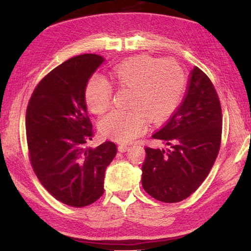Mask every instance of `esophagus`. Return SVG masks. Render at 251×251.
<instances>
[{"label": "esophagus", "mask_w": 251, "mask_h": 251, "mask_svg": "<svg viewBox=\"0 0 251 251\" xmlns=\"http://www.w3.org/2000/svg\"><path fill=\"white\" fill-rule=\"evenodd\" d=\"M127 150H128V146H127V145H120L119 146V151L120 152H125Z\"/></svg>", "instance_id": "esophagus-1"}]
</instances>
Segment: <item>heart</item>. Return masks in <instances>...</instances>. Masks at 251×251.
Masks as SVG:
<instances>
[{
	"instance_id": "1",
	"label": "heart",
	"mask_w": 251,
	"mask_h": 251,
	"mask_svg": "<svg viewBox=\"0 0 251 251\" xmlns=\"http://www.w3.org/2000/svg\"><path fill=\"white\" fill-rule=\"evenodd\" d=\"M122 88L131 89L128 110H113L101 119L103 136L126 142L145 130L147 118L159 123L172 115L183 97L186 78L178 62L150 55L137 56L117 65L111 74ZM85 102L95 114L108 110L113 98V86L102 76L93 75L85 87Z\"/></svg>"
}]
</instances>
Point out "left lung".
Wrapping results in <instances>:
<instances>
[{"label":"left lung","instance_id":"obj_1","mask_svg":"<svg viewBox=\"0 0 251 251\" xmlns=\"http://www.w3.org/2000/svg\"><path fill=\"white\" fill-rule=\"evenodd\" d=\"M222 110L214 84L200 68L190 73L182 103L152 138L167 150L146 148L142 186L153 199L178 202L207 178L221 146Z\"/></svg>","mask_w":251,"mask_h":251}]
</instances>
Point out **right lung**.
Returning <instances> with one entry per match:
<instances>
[{
	"label": "right lung",
	"instance_id": "1",
	"mask_svg": "<svg viewBox=\"0 0 251 251\" xmlns=\"http://www.w3.org/2000/svg\"><path fill=\"white\" fill-rule=\"evenodd\" d=\"M103 58L78 55L41 79L25 113L29 159L37 179L57 201L81 208L103 194L106 167L116 155L114 142L96 149L87 115L85 87Z\"/></svg>",
	"mask_w": 251,
	"mask_h": 251
}]
</instances>
